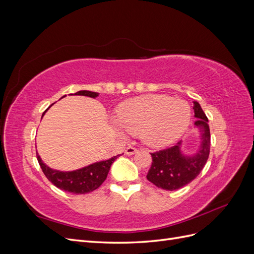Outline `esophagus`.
Returning <instances> with one entry per match:
<instances>
[{"instance_id": "obj_1", "label": "esophagus", "mask_w": 254, "mask_h": 254, "mask_svg": "<svg viewBox=\"0 0 254 254\" xmlns=\"http://www.w3.org/2000/svg\"><path fill=\"white\" fill-rule=\"evenodd\" d=\"M136 151H137V149H136V148L131 147V146H129V147H127V148H126L125 153H126L127 156H132V155H134V153H136Z\"/></svg>"}]
</instances>
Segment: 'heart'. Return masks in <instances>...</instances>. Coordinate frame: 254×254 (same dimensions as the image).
<instances>
[{
    "instance_id": "obj_1",
    "label": "heart",
    "mask_w": 254,
    "mask_h": 254,
    "mask_svg": "<svg viewBox=\"0 0 254 254\" xmlns=\"http://www.w3.org/2000/svg\"><path fill=\"white\" fill-rule=\"evenodd\" d=\"M190 118V107L183 99L150 94L123 103L113 125L119 131L139 133L143 143L150 147L163 148L180 139Z\"/></svg>"
}]
</instances>
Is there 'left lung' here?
Masks as SVG:
<instances>
[{
	"instance_id": "8db88e82",
	"label": "left lung",
	"mask_w": 254,
	"mask_h": 254,
	"mask_svg": "<svg viewBox=\"0 0 254 254\" xmlns=\"http://www.w3.org/2000/svg\"><path fill=\"white\" fill-rule=\"evenodd\" d=\"M195 128L198 131L199 145L193 153L183 151V143L172 148L151 153L152 164L147 179L159 189L175 190L187 186L200 174L210 153V127L207 118L198 102H193Z\"/></svg>"
}]
</instances>
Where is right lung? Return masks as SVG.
<instances>
[{"label": "right lung", "mask_w": 254, "mask_h": 254, "mask_svg": "<svg viewBox=\"0 0 254 254\" xmlns=\"http://www.w3.org/2000/svg\"><path fill=\"white\" fill-rule=\"evenodd\" d=\"M74 95H82V96L96 98L99 95V93H96V92H92V91H87V90H81V91L76 92V93H74ZM51 106L49 108H51ZM45 112H43L42 118L45 114ZM119 157L120 155H117L108 160L98 161V162L78 168V170L64 172V171L54 170V168H51L50 166H48L43 162L41 157L38 155L37 152V159L42 168V172L44 173L45 176H47V178L54 184V186L57 187L60 190L68 191V193H73L77 195L90 193V191H93L94 190L101 187L102 183L106 180L107 176H108L112 163Z\"/></svg>", "instance_id": "1"}]
</instances>
